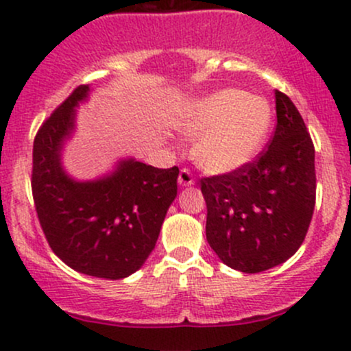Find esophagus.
I'll return each instance as SVG.
<instances>
[{"instance_id":"34e87169","label":"esophagus","mask_w":351,"mask_h":351,"mask_svg":"<svg viewBox=\"0 0 351 351\" xmlns=\"http://www.w3.org/2000/svg\"><path fill=\"white\" fill-rule=\"evenodd\" d=\"M178 183H180V186H191V184H195L193 173H191L188 168H183L182 171H180Z\"/></svg>"}]
</instances>
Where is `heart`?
<instances>
[{
	"mask_svg": "<svg viewBox=\"0 0 351 351\" xmlns=\"http://www.w3.org/2000/svg\"><path fill=\"white\" fill-rule=\"evenodd\" d=\"M271 123L267 98L226 88L196 99L183 114L180 130L186 136H202L193 149L196 165L225 175L255 160L267 143Z\"/></svg>",
	"mask_w": 351,
	"mask_h": 351,
	"instance_id": "1",
	"label": "heart"
}]
</instances>
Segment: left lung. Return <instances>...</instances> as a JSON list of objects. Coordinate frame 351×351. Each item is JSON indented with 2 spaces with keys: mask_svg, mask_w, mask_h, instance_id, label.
Returning a JSON list of instances; mask_svg holds the SVG:
<instances>
[{
  "mask_svg": "<svg viewBox=\"0 0 351 351\" xmlns=\"http://www.w3.org/2000/svg\"><path fill=\"white\" fill-rule=\"evenodd\" d=\"M276 126L267 148L243 168L202 178L206 240L219 260L260 273L293 256L317 198L315 146L290 98L275 91Z\"/></svg>",
  "mask_w": 351,
  "mask_h": 351,
  "instance_id": "8db88e82",
  "label": "left lung"
}]
</instances>
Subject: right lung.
<instances>
[{
	"label": "right lung",
	"mask_w": 351,
	"mask_h": 351,
	"mask_svg": "<svg viewBox=\"0 0 351 351\" xmlns=\"http://www.w3.org/2000/svg\"><path fill=\"white\" fill-rule=\"evenodd\" d=\"M80 84L38 130L32 190L38 219L55 255L96 278L121 280L143 267L176 198L178 167L119 161L93 182H76L61 167V149L75 130V110L88 98Z\"/></svg>",
	"instance_id": "1"
}]
</instances>
